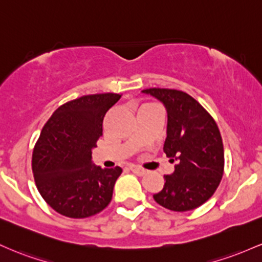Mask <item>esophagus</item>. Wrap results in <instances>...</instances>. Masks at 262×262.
I'll return each mask as SVG.
<instances>
[{
    "label": "esophagus",
    "mask_w": 262,
    "mask_h": 262,
    "mask_svg": "<svg viewBox=\"0 0 262 262\" xmlns=\"http://www.w3.org/2000/svg\"><path fill=\"white\" fill-rule=\"evenodd\" d=\"M130 169H131L134 173H136L137 176H145L146 173H147L146 169L140 168V167H137V166H131Z\"/></svg>",
    "instance_id": "34e87169"
}]
</instances>
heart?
<instances>
[{
	"label": "heart",
	"mask_w": 262,
	"mask_h": 262,
	"mask_svg": "<svg viewBox=\"0 0 262 262\" xmlns=\"http://www.w3.org/2000/svg\"><path fill=\"white\" fill-rule=\"evenodd\" d=\"M145 106H146V105H145Z\"/></svg>",
	"instance_id": "b5f03b06"
}]
</instances>
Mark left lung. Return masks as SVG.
Masks as SVG:
<instances>
[{
  "label": "left lung",
  "mask_w": 262,
  "mask_h": 262,
  "mask_svg": "<svg viewBox=\"0 0 262 262\" xmlns=\"http://www.w3.org/2000/svg\"><path fill=\"white\" fill-rule=\"evenodd\" d=\"M160 100L167 110V137L163 151L177 161L174 172L164 176L163 189L154 199L173 211L193 210L218 188L224 173V147L218 125L204 107L174 89L142 90Z\"/></svg>",
  "instance_id": "obj_1"
}]
</instances>
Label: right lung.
<instances>
[{
	"instance_id": "right-lung-1",
	"label": "right lung",
	"mask_w": 262,
	"mask_h": 262,
	"mask_svg": "<svg viewBox=\"0 0 262 262\" xmlns=\"http://www.w3.org/2000/svg\"><path fill=\"white\" fill-rule=\"evenodd\" d=\"M120 94L85 95L68 101L43 126L32 155L34 182L49 207L68 218L95 215L111 202L120 167L101 168L92 151L106 113Z\"/></svg>"
}]
</instances>
